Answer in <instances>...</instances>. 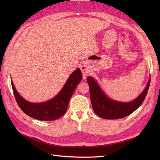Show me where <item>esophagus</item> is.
Segmentation results:
<instances>
[{
  "label": "esophagus",
  "mask_w": 160,
  "mask_h": 160,
  "mask_svg": "<svg viewBox=\"0 0 160 160\" xmlns=\"http://www.w3.org/2000/svg\"><path fill=\"white\" fill-rule=\"evenodd\" d=\"M80 69L81 71H82V75H83V79L85 80L87 76L89 75V68H88L87 64L86 63H83L81 64L80 66Z\"/></svg>",
  "instance_id": "esophagus-1"
}]
</instances>
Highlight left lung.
<instances>
[{
  "mask_svg": "<svg viewBox=\"0 0 160 160\" xmlns=\"http://www.w3.org/2000/svg\"><path fill=\"white\" fill-rule=\"evenodd\" d=\"M87 80L89 86L93 110L98 116L108 120L127 117L138 109L147 96L151 82V79H149L144 91L135 100L123 102L108 98L93 77L88 76Z\"/></svg>",
  "mask_w": 160,
  "mask_h": 160,
  "instance_id": "8db88e82",
  "label": "left lung"
}]
</instances>
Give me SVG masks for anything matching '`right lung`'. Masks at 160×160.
Segmentation results:
<instances>
[{"label": "right lung", "instance_id": "1", "mask_svg": "<svg viewBox=\"0 0 160 160\" xmlns=\"http://www.w3.org/2000/svg\"><path fill=\"white\" fill-rule=\"evenodd\" d=\"M82 78L80 69H76L55 97L40 103L31 102L24 99L16 89L12 78L11 83L17 104L24 113L36 120L51 121L60 118L65 113L71 98Z\"/></svg>", "mask_w": 160, "mask_h": 160}]
</instances>
